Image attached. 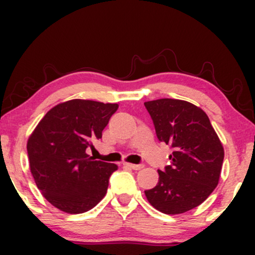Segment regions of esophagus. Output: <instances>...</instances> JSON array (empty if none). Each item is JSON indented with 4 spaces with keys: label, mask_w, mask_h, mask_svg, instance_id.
I'll use <instances>...</instances> for the list:
<instances>
[{
    "label": "esophagus",
    "mask_w": 255,
    "mask_h": 255,
    "mask_svg": "<svg viewBox=\"0 0 255 255\" xmlns=\"http://www.w3.org/2000/svg\"><path fill=\"white\" fill-rule=\"evenodd\" d=\"M124 165L127 166V168L133 169V170H140V169L144 168L142 164H131V163H124Z\"/></svg>",
    "instance_id": "1"
}]
</instances>
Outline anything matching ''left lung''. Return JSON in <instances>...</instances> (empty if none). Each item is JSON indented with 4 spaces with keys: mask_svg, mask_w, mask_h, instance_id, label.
Returning a JSON list of instances; mask_svg holds the SVG:
<instances>
[{
    "mask_svg": "<svg viewBox=\"0 0 255 255\" xmlns=\"http://www.w3.org/2000/svg\"><path fill=\"white\" fill-rule=\"evenodd\" d=\"M159 141L170 145L171 164L145 195L154 209L180 215L204 203L217 187L224 148L203 109L181 99L145 102Z\"/></svg>",
    "mask_w": 255,
    "mask_h": 255,
    "instance_id": "left-lung-1",
    "label": "left lung"
}]
</instances>
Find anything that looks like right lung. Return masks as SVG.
<instances>
[{
	"label": "right lung",
	"mask_w": 255,
	"mask_h": 255,
	"mask_svg": "<svg viewBox=\"0 0 255 255\" xmlns=\"http://www.w3.org/2000/svg\"><path fill=\"white\" fill-rule=\"evenodd\" d=\"M118 104L72 99L57 104L40 120L27 140L31 174L52 206L77 215L95 207L118 165L95 160L86 153Z\"/></svg>",
	"instance_id": "1"
}]
</instances>
